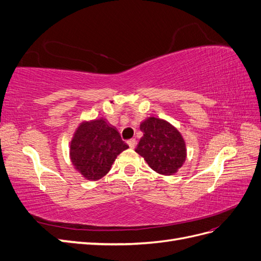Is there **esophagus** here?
Wrapping results in <instances>:
<instances>
[{
	"instance_id": "obj_1",
	"label": "esophagus",
	"mask_w": 261,
	"mask_h": 261,
	"mask_svg": "<svg viewBox=\"0 0 261 261\" xmlns=\"http://www.w3.org/2000/svg\"><path fill=\"white\" fill-rule=\"evenodd\" d=\"M127 144H128L129 148H135V147H136V144H137V141H136V139H129V140L127 141Z\"/></svg>"
}]
</instances>
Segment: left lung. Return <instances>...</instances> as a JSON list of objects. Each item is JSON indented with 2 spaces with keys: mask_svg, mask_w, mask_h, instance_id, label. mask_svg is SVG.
Segmentation results:
<instances>
[{
  "mask_svg": "<svg viewBox=\"0 0 261 261\" xmlns=\"http://www.w3.org/2000/svg\"><path fill=\"white\" fill-rule=\"evenodd\" d=\"M144 136L135 151L161 175L175 174L187 156L185 139L180 132L163 118L149 116L140 123Z\"/></svg>",
  "mask_w": 261,
  "mask_h": 261,
  "instance_id": "obj_1",
  "label": "left lung"
}]
</instances>
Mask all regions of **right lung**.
I'll list each match as a JSON object with an SVG mask.
<instances>
[{"label":"right lung","mask_w":261,"mask_h":261,"mask_svg":"<svg viewBox=\"0 0 261 261\" xmlns=\"http://www.w3.org/2000/svg\"><path fill=\"white\" fill-rule=\"evenodd\" d=\"M128 148L120 133L105 117L84 120L69 144L73 167L88 180H98L111 170L117 155Z\"/></svg>","instance_id":"obj_1"}]
</instances>
